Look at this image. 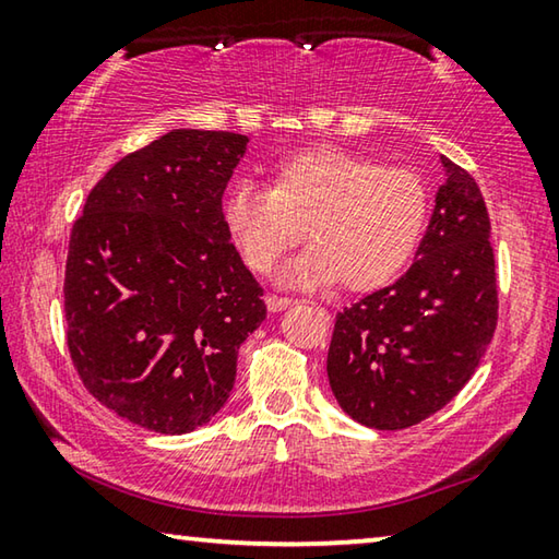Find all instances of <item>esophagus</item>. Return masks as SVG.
<instances>
[{"instance_id": "obj_1", "label": "esophagus", "mask_w": 559, "mask_h": 559, "mask_svg": "<svg viewBox=\"0 0 559 559\" xmlns=\"http://www.w3.org/2000/svg\"><path fill=\"white\" fill-rule=\"evenodd\" d=\"M293 298H286V296H266V306L269 310H273V313H278V310H286L288 306H293Z\"/></svg>"}]
</instances>
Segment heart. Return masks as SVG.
<instances>
[{
  "instance_id": "obj_1",
  "label": "heart",
  "mask_w": 559,
  "mask_h": 559,
  "mask_svg": "<svg viewBox=\"0 0 559 559\" xmlns=\"http://www.w3.org/2000/svg\"><path fill=\"white\" fill-rule=\"evenodd\" d=\"M429 216L424 179L404 165L323 145L283 157L271 189L239 179L224 200V224L249 269L269 273L306 236L281 281L300 288L365 293L394 281L412 261Z\"/></svg>"
}]
</instances>
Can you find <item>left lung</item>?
<instances>
[{
  "label": "left lung",
  "instance_id": "left-lung-1",
  "mask_svg": "<svg viewBox=\"0 0 559 559\" xmlns=\"http://www.w3.org/2000/svg\"><path fill=\"white\" fill-rule=\"evenodd\" d=\"M429 229L404 276L335 318L328 380L370 429L396 431L437 414L486 355L498 320L496 261L484 194L441 155Z\"/></svg>",
  "mask_w": 559,
  "mask_h": 559
}]
</instances>
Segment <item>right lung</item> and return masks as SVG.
<instances>
[{"instance_id": "1", "label": "right lung", "mask_w": 559, "mask_h": 559, "mask_svg": "<svg viewBox=\"0 0 559 559\" xmlns=\"http://www.w3.org/2000/svg\"><path fill=\"white\" fill-rule=\"evenodd\" d=\"M249 138L173 130L112 165L75 219L66 343L96 400L138 427L189 433L229 400L263 288L229 241L222 197Z\"/></svg>"}]
</instances>
